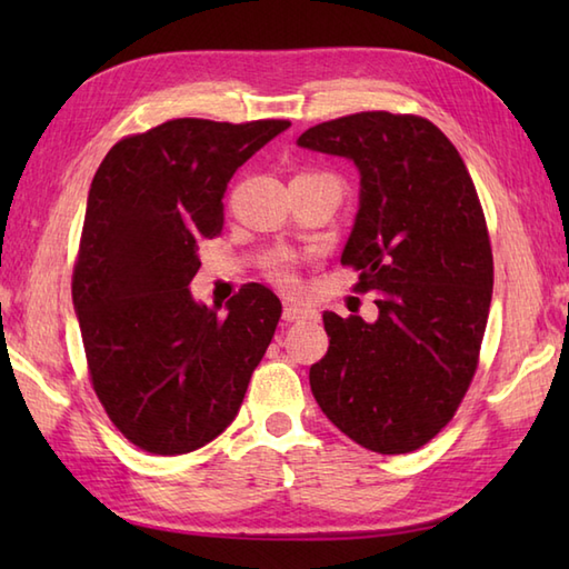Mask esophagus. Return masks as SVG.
<instances>
[{
    "instance_id": "34e87169",
    "label": "esophagus",
    "mask_w": 569,
    "mask_h": 569,
    "mask_svg": "<svg viewBox=\"0 0 569 569\" xmlns=\"http://www.w3.org/2000/svg\"><path fill=\"white\" fill-rule=\"evenodd\" d=\"M308 318H316V310L303 308V306H296V303H283V320L286 322L308 320Z\"/></svg>"
}]
</instances>
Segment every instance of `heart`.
Segmentation results:
<instances>
[{
    "label": "heart",
    "instance_id": "b5f03b06",
    "mask_svg": "<svg viewBox=\"0 0 569 569\" xmlns=\"http://www.w3.org/2000/svg\"><path fill=\"white\" fill-rule=\"evenodd\" d=\"M266 276L271 278L273 283L291 288L296 286V271H293V261L286 257V253H276L269 261H266Z\"/></svg>",
    "mask_w": 569,
    "mask_h": 569
}]
</instances>
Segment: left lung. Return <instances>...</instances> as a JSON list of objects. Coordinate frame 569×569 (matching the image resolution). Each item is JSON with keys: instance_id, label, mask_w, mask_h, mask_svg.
<instances>
[{"instance_id": "left-lung-1", "label": "left lung", "mask_w": 569, "mask_h": 569, "mask_svg": "<svg viewBox=\"0 0 569 569\" xmlns=\"http://www.w3.org/2000/svg\"><path fill=\"white\" fill-rule=\"evenodd\" d=\"M298 147L359 168V212L342 263L361 271L379 318L325 312L328 355L310 367L322 413L381 455L430 442L479 365L493 257L462 156L418 114L359 112L303 131Z\"/></svg>"}]
</instances>
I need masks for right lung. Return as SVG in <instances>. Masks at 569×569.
<instances>
[{
    "instance_id": "add662e5",
    "label": "right lung",
    "mask_w": 569,
    "mask_h": 569,
    "mask_svg": "<svg viewBox=\"0 0 569 569\" xmlns=\"http://www.w3.org/2000/svg\"><path fill=\"white\" fill-rule=\"evenodd\" d=\"M291 127L171 119L117 141L92 178L72 306L92 389L114 428L151 455L214 440L244 401L281 300L247 283L227 316L198 306V241L222 232L237 168Z\"/></svg>"
}]
</instances>
